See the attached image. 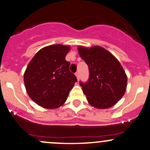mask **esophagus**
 <instances>
[{"instance_id":"esophagus-1","label":"esophagus","mask_w":150,"mask_h":150,"mask_svg":"<svg viewBox=\"0 0 150 150\" xmlns=\"http://www.w3.org/2000/svg\"><path fill=\"white\" fill-rule=\"evenodd\" d=\"M75 75H76V77H77V79H78V80H79V79H80V75H79V72H77L76 73H75Z\"/></svg>"}]
</instances>
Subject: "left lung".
<instances>
[{
	"label": "left lung",
	"instance_id": "1",
	"mask_svg": "<svg viewBox=\"0 0 150 150\" xmlns=\"http://www.w3.org/2000/svg\"><path fill=\"white\" fill-rule=\"evenodd\" d=\"M78 52L89 70V78L80 82L88 103L97 108H108L124 96L127 77L119 61L101 47H78Z\"/></svg>",
	"mask_w": 150,
	"mask_h": 150
}]
</instances>
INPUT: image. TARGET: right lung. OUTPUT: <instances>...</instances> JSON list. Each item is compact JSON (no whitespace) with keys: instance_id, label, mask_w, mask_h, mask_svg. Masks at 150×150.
<instances>
[{"instance_id":"1","label":"right lung","mask_w":150,"mask_h":150,"mask_svg":"<svg viewBox=\"0 0 150 150\" xmlns=\"http://www.w3.org/2000/svg\"><path fill=\"white\" fill-rule=\"evenodd\" d=\"M70 47L54 45L44 47L28 64L23 75L29 97L46 108H57L66 101L77 82L65 60Z\"/></svg>"}]
</instances>
